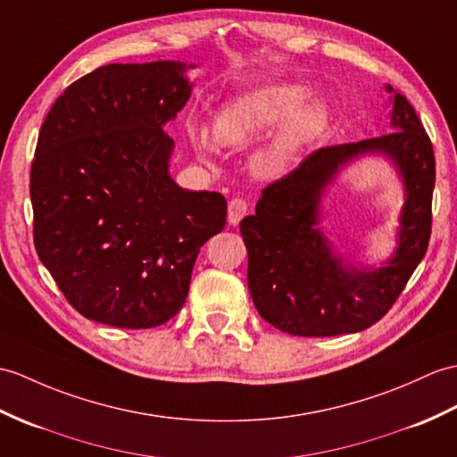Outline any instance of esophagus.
<instances>
[{
    "label": "esophagus",
    "mask_w": 457,
    "mask_h": 457,
    "mask_svg": "<svg viewBox=\"0 0 457 457\" xmlns=\"http://www.w3.org/2000/svg\"><path fill=\"white\" fill-rule=\"evenodd\" d=\"M247 203L243 198H231L228 204V221L231 226H237L241 218L247 214Z\"/></svg>",
    "instance_id": "34e87169"
}]
</instances>
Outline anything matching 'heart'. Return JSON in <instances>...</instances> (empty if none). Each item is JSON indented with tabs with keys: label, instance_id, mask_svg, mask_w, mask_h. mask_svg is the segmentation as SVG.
<instances>
[{
	"label": "heart",
	"instance_id": "1",
	"mask_svg": "<svg viewBox=\"0 0 457 457\" xmlns=\"http://www.w3.org/2000/svg\"><path fill=\"white\" fill-rule=\"evenodd\" d=\"M328 124L325 101L307 97V89L298 83H274L243 93L221 109L212 134L204 129L193 132L198 152L204 155L214 150L215 137L220 145H245L253 137L274 130L251 157V167L261 179H278L298 159L303 147L312 144Z\"/></svg>",
	"mask_w": 457,
	"mask_h": 457
}]
</instances>
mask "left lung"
<instances>
[{"instance_id": "1", "label": "left lung", "mask_w": 457, "mask_h": 457, "mask_svg": "<svg viewBox=\"0 0 457 457\" xmlns=\"http://www.w3.org/2000/svg\"><path fill=\"white\" fill-rule=\"evenodd\" d=\"M391 95L389 134L321 147L261 193L241 220L247 282L262 320L298 337H335L372 327L394 305L428 247L436 169L430 137L411 103ZM384 156L403 185L396 249L379 265L343 258L320 228L322 198L336 175L362 156Z\"/></svg>"}]
</instances>
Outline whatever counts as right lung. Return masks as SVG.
<instances>
[{
	"label": "right lung",
	"mask_w": 457,
	"mask_h": 457,
	"mask_svg": "<svg viewBox=\"0 0 457 457\" xmlns=\"http://www.w3.org/2000/svg\"><path fill=\"white\" fill-rule=\"evenodd\" d=\"M185 62L109 63L63 91L30 167L35 247L91 321L150 328L183 307L200 247L224 229L226 198L179 187L163 132L193 83Z\"/></svg>",
	"instance_id": "1"
}]
</instances>
